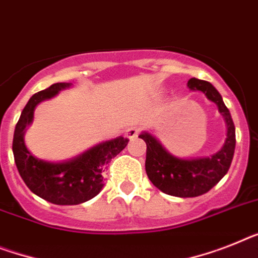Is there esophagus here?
I'll return each instance as SVG.
<instances>
[{
  "mask_svg": "<svg viewBox=\"0 0 258 258\" xmlns=\"http://www.w3.org/2000/svg\"><path fill=\"white\" fill-rule=\"evenodd\" d=\"M138 133H140V127H138V126H131V127H127V129H126V132H125V136H126L129 140H132V138L137 137Z\"/></svg>",
  "mask_w": 258,
  "mask_h": 258,
  "instance_id": "34e87169",
  "label": "esophagus"
}]
</instances>
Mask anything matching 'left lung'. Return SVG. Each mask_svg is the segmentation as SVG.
<instances>
[{
	"mask_svg": "<svg viewBox=\"0 0 258 258\" xmlns=\"http://www.w3.org/2000/svg\"><path fill=\"white\" fill-rule=\"evenodd\" d=\"M187 86L191 91H201L207 99L218 105L227 124V138L223 148L211 157L195 159L178 158L165 149L159 140L142 132L140 138L146 142L145 169L149 179L158 190L178 198H194L208 192L227 174L236 146L235 124L221 95L211 83L190 79Z\"/></svg>",
	"mask_w": 258,
	"mask_h": 258,
	"instance_id": "1",
	"label": "left lung"
}]
</instances>
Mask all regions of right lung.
<instances>
[{
    "label": "right lung",
    "mask_w": 258,
    "mask_h": 258,
    "mask_svg": "<svg viewBox=\"0 0 258 258\" xmlns=\"http://www.w3.org/2000/svg\"><path fill=\"white\" fill-rule=\"evenodd\" d=\"M70 87L71 83H55L31 96L17 122L13 138L14 161L23 182L31 192L57 206H74L95 198L104 186V166L129 142L127 138L117 137L96 145L66 162H47L34 157L26 148L23 136L33 122L35 106Z\"/></svg>",
    "instance_id": "add662e5"
}]
</instances>
